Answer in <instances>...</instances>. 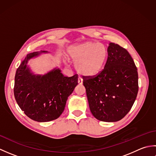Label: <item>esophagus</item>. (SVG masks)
<instances>
[{"label": "esophagus", "mask_w": 156, "mask_h": 156, "mask_svg": "<svg viewBox=\"0 0 156 156\" xmlns=\"http://www.w3.org/2000/svg\"><path fill=\"white\" fill-rule=\"evenodd\" d=\"M78 84H82V82H83V80H82V79L81 77H78Z\"/></svg>", "instance_id": "esophagus-1"}]
</instances>
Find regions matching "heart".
Returning <instances> with one entry per match:
<instances>
[{
	"instance_id": "obj_1",
	"label": "heart",
	"mask_w": 156,
	"mask_h": 156,
	"mask_svg": "<svg viewBox=\"0 0 156 156\" xmlns=\"http://www.w3.org/2000/svg\"><path fill=\"white\" fill-rule=\"evenodd\" d=\"M68 54L76 63V69L79 74L92 77L97 75L103 68L108 51L103 44L88 41L71 46L68 49Z\"/></svg>"
}]
</instances>
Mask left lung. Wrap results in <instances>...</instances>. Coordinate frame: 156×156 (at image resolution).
<instances>
[{
    "mask_svg": "<svg viewBox=\"0 0 156 156\" xmlns=\"http://www.w3.org/2000/svg\"><path fill=\"white\" fill-rule=\"evenodd\" d=\"M107 51L104 69L94 76H85L83 84L94 117L101 121L115 122L128 113L136 99L138 73L127 49L110 43Z\"/></svg>",
    "mask_w": 156,
    "mask_h": 156,
    "instance_id": "obj_1",
    "label": "left lung"
}]
</instances>
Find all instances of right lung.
I'll return each mask as SVG.
<instances>
[{
  "instance_id": "right-lung-1",
  "label": "right lung",
  "mask_w": 156,
  "mask_h": 156,
  "mask_svg": "<svg viewBox=\"0 0 156 156\" xmlns=\"http://www.w3.org/2000/svg\"><path fill=\"white\" fill-rule=\"evenodd\" d=\"M39 54H29L16 69L14 95L28 117L35 121L48 122L62 115L68 97L78 84V75L64 76L59 69L44 76L33 75L26 64L29 59Z\"/></svg>"
}]
</instances>
